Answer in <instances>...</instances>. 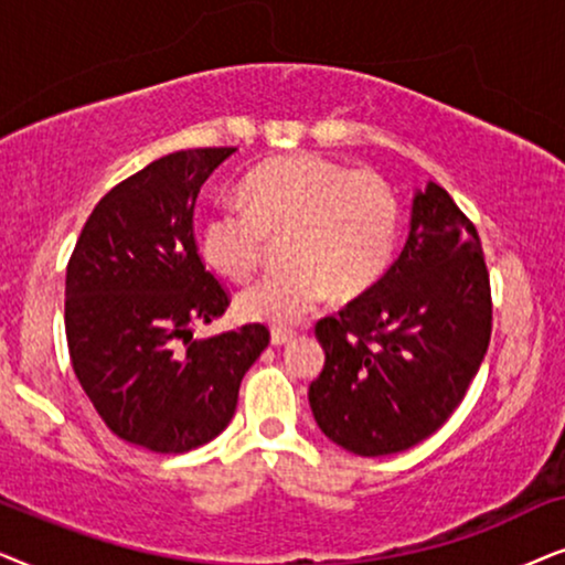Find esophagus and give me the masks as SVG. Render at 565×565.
Wrapping results in <instances>:
<instances>
[{
  "instance_id": "1",
  "label": "esophagus",
  "mask_w": 565,
  "mask_h": 565,
  "mask_svg": "<svg viewBox=\"0 0 565 565\" xmlns=\"http://www.w3.org/2000/svg\"><path fill=\"white\" fill-rule=\"evenodd\" d=\"M297 338L295 330H270V345H287Z\"/></svg>"
}]
</instances>
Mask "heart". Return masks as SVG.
I'll return each mask as SVG.
<instances>
[{"instance_id":"obj_1","label":"heart","mask_w":565,"mask_h":565,"mask_svg":"<svg viewBox=\"0 0 565 565\" xmlns=\"http://www.w3.org/2000/svg\"><path fill=\"white\" fill-rule=\"evenodd\" d=\"M243 201L206 214L199 247L216 274L243 281L284 239L289 266L237 299V312L250 322L297 326L330 289L343 299L364 295L393 260L401 206L377 172L310 152L276 157L245 178Z\"/></svg>"}]
</instances>
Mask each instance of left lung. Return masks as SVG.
Segmentation results:
<instances>
[{"mask_svg":"<svg viewBox=\"0 0 565 565\" xmlns=\"http://www.w3.org/2000/svg\"><path fill=\"white\" fill-rule=\"evenodd\" d=\"M315 335L326 366L310 385V408L338 447L395 455L445 426L491 341L478 232L445 188L428 180L413 191L403 253Z\"/></svg>","mask_w":565,"mask_h":565,"instance_id":"left-lung-1","label":"left lung"}]
</instances>
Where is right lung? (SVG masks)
<instances>
[{
  "label": "right lung",
  "mask_w": 565,
  "mask_h": 565,
  "mask_svg": "<svg viewBox=\"0 0 565 565\" xmlns=\"http://www.w3.org/2000/svg\"><path fill=\"white\" fill-rule=\"evenodd\" d=\"M237 149L160 157L105 193L66 266L64 326L74 374L129 445L180 455L220 436L239 382L268 345L263 326L193 338L227 310L195 253L193 206Z\"/></svg>",
  "instance_id": "right-lung-1"
}]
</instances>
